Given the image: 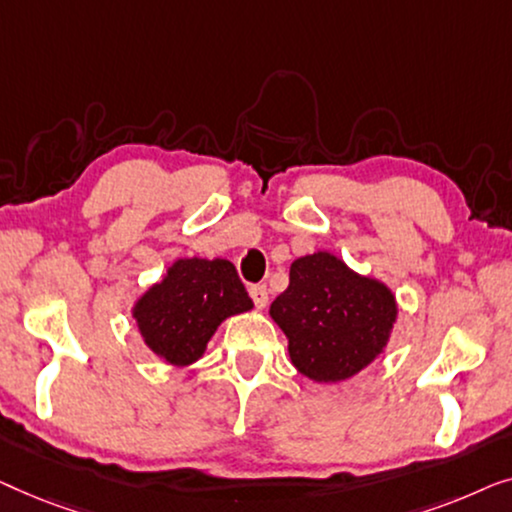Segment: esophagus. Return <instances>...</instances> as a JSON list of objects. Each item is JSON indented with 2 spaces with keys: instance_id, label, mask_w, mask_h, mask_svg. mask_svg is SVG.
I'll use <instances>...</instances> for the list:
<instances>
[{
  "instance_id": "obj_1",
  "label": "esophagus",
  "mask_w": 512,
  "mask_h": 512,
  "mask_svg": "<svg viewBox=\"0 0 512 512\" xmlns=\"http://www.w3.org/2000/svg\"><path fill=\"white\" fill-rule=\"evenodd\" d=\"M250 299L255 301L257 308H264L269 304V290H266V285H250Z\"/></svg>"
}]
</instances>
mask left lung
Here are the masks:
<instances>
[{
  "mask_svg": "<svg viewBox=\"0 0 512 512\" xmlns=\"http://www.w3.org/2000/svg\"><path fill=\"white\" fill-rule=\"evenodd\" d=\"M271 318L290 341L292 364L311 380L336 383L383 352L397 304L383 283L313 253L290 266V285L271 304Z\"/></svg>",
  "mask_w": 512,
  "mask_h": 512,
  "instance_id": "obj_1",
  "label": "left lung"
}]
</instances>
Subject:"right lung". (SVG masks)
I'll return each mask as SVG.
<instances>
[{
  "label": "right lung",
  "mask_w": 512,
  "mask_h": 512,
  "mask_svg": "<svg viewBox=\"0 0 512 512\" xmlns=\"http://www.w3.org/2000/svg\"><path fill=\"white\" fill-rule=\"evenodd\" d=\"M246 287L227 259H178L162 283L134 306L148 348L169 364L185 366L204 355L208 338L229 315L250 311Z\"/></svg>",
  "instance_id": "obj_1"
}]
</instances>
